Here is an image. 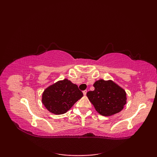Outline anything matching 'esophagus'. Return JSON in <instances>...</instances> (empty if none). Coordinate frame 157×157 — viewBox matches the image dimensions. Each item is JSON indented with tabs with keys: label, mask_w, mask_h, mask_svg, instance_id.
I'll return each mask as SVG.
<instances>
[{
	"label": "esophagus",
	"mask_w": 157,
	"mask_h": 157,
	"mask_svg": "<svg viewBox=\"0 0 157 157\" xmlns=\"http://www.w3.org/2000/svg\"><path fill=\"white\" fill-rule=\"evenodd\" d=\"M86 93H87V90L83 91V94H84V95H86Z\"/></svg>",
	"instance_id": "obj_1"
}]
</instances>
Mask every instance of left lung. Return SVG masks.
<instances>
[{
    "label": "left lung",
    "instance_id": "8db88e82",
    "mask_svg": "<svg viewBox=\"0 0 157 157\" xmlns=\"http://www.w3.org/2000/svg\"><path fill=\"white\" fill-rule=\"evenodd\" d=\"M94 90L87 92L89 101L98 113L110 116L120 112L126 103V93L114 82L103 79L96 81Z\"/></svg>",
    "mask_w": 157,
    "mask_h": 157
}]
</instances>
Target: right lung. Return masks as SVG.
<instances>
[{
    "label": "right lung",
    "instance_id": "add662e5",
    "mask_svg": "<svg viewBox=\"0 0 157 157\" xmlns=\"http://www.w3.org/2000/svg\"><path fill=\"white\" fill-rule=\"evenodd\" d=\"M83 96L78 86L65 79L46 88L42 94V103L50 112L56 115L66 113Z\"/></svg>",
    "mask_w": 157,
    "mask_h": 157
}]
</instances>
